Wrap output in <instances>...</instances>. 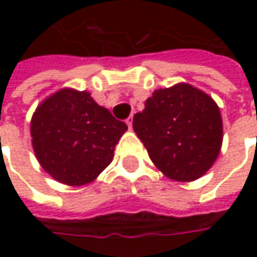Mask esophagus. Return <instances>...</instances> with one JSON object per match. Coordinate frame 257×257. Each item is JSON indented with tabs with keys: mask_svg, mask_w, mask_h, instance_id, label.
<instances>
[{
	"mask_svg": "<svg viewBox=\"0 0 257 257\" xmlns=\"http://www.w3.org/2000/svg\"><path fill=\"white\" fill-rule=\"evenodd\" d=\"M125 124L128 125V128H132V124H133V117H128V118L125 120Z\"/></svg>",
	"mask_w": 257,
	"mask_h": 257,
	"instance_id": "obj_1",
	"label": "esophagus"
}]
</instances>
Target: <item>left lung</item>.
I'll use <instances>...</instances> for the list:
<instances>
[{
  "label": "left lung",
  "mask_w": 257,
  "mask_h": 257,
  "mask_svg": "<svg viewBox=\"0 0 257 257\" xmlns=\"http://www.w3.org/2000/svg\"><path fill=\"white\" fill-rule=\"evenodd\" d=\"M222 115L212 97L189 84L156 90L133 128L159 170L177 182L207 172L222 147Z\"/></svg>",
  "instance_id": "8db88e82"
}]
</instances>
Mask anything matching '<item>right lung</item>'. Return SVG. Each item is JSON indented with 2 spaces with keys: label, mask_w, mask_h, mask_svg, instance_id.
Returning a JSON list of instances; mask_svg holds the SVG:
<instances>
[{
  "label": "right lung",
  "mask_w": 257,
  "mask_h": 257,
  "mask_svg": "<svg viewBox=\"0 0 257 257\" xmlns=\"http://www.w3.org/2000/svg\"><path fill=\"white\" fill-rule=\"evenodd\" d=\"M127 130L90 93L61 90L35 110L31 137L35 156L55 180L81 186L111 163L114 147Z\"/></svg>",
  "instance_id": "add662e5"
}]
</instances>
